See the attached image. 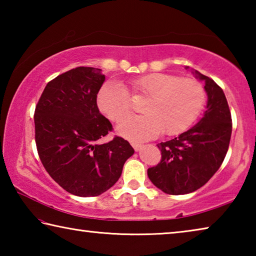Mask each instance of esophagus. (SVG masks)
I'll return each instance as SVG.
<instances>
[{
  "label": "esophagus",
  "mask_w": 256,
  "mask_h": 256,
  "mask_svg": "<svg viewBox=\"0 0 256 256\" xmlns=\"http://www.w3.org/2000/svg\"><path fill=\"white\" fill-rule=\"evenodd\" d=\"M131 144H132V146H133L134 150H136V151H138V150H140V149L142 148V146H144V144H138V142H131Z\"/></svg>",
  "instance_id": "1"
}]
</instances>
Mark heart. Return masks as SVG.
Segmentation results:
<instances>
[{
    "label": "heart",
    "instance_id": "1",
    "mask_svg": "<svg viewBox=\"0 0 256 256\" xmlns=\"http://www.w3.org/2000/svg\"><path fill=\"white\" fill-rule=\"evenodd\" d=\"M131 90L134 94L146 97L141 108L144 115L128 118L118 125L120 134L133 140H148L162 131L167 136L182 133L198 118L206 98L200 82L170 73L136 78L131 81ZM97 102L99 110L115 122L132 112L130 92L118 81L102 86Z\"/></svg>",
    "mask_w": 256,
    "mask_h": 256
}]
</instances>
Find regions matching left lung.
I'll return each instance as SVG.
<instances>
[{
	"label": "left lung",
	"mask_w": 256,
	"mask_h": 256,
	"mask_svg": "<svg viewBox=\"0 0 256 256\" xmlns=\"http://www.w3.org/2000/svg\"><path fill=\"white\" fill-rule=\"evenodd\" d=\"M196 73L206 82L204 115L180 136L159 144L162 160L148 170L154 185L172 196L202 188L222 166L230 142L232 114L222 89L209 76Z\"/></svg>",
	"instance_id": "left-lung-1"
}]
</instances>
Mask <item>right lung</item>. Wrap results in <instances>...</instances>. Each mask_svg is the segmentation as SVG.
<instances>
[{
  "label": "right lung",
  "instance_id": "1",
  "mask_svg": "<svg viewBox=\"0 0 256 256\" xmlns=\"http://www.w3.org/2000/svg\"><path fill=\"white\" fill-rule=\"evenodd\" d=\"M100 68L79 66L50 81L34 110V140L50 176L76 196H97L118 180L134 154L126 140L99 138L112 131L97 106Z\"/></svg>",
  "mask_w": 256,
  "mask_h": 256
}]
</instances>
